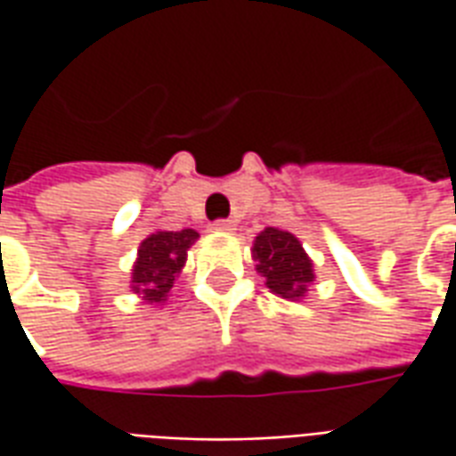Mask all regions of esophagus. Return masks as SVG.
Returning a JSON list of instances; mask_svg holds the SVG:
<instances>
[{
    "mask_svg": "<svg viewBox=\"0 0 456 456\" xmlns=\"http://www.w3.org/2000/svg\"><path fill=\"white\" fill-rule=\"evenodd\" d=\"M212 229H215V232H232V229H234V222H232V219H217V222L212 224Z\"/></svg>",
    "mask_w": 456,
    "mask_h": 456,
    "instance_id": "obj_1",
    "label": "esophagus"
}]
</instances>
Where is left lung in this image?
Returning <instances> with one entry per match:
<instances>
[{
    "mask_svg": "<svg viewBox=\"0 0 456 456\" xmlns=\"http://www.w3.org/2000/svg\"><path fill=\"white\" fill-rule=\"evenodd\" d=\"M251 254L256 261V271L266 278L271 293L288 300L305 297L307 286L315 281V271L296 234L266 227L254 239Z\"/></svg>",
    "mask_w": 456,
    "mask_h": 456,
    "instance_id": "8db88e82",
    "label": "left lung"
}]
</instances>
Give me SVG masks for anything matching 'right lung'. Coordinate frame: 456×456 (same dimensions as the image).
<instances>
[{
    "instance_id": "1",
    "label": "right lung",
    "mask_w": 456,
    "mask_h": 456,
    "mask_svg": "<svg viewBox=\"0 0 456 456\" xmlns=\"http://www.w3.org/2000/svg\"><path fill=\"white\" fill-rule=\"evenodd\" d=\"M195 229L153 232L141 241L139 256L131 268V290L146 303H166L180 268L185 266L188 248L198 241Z\"/></svg>"
}]
</instances>
